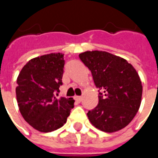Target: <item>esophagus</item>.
<instances>
[{
	"mask_svg": "<svg viewBox=\"0 0 158 158\" xmlns=\"http://www.w3.org/2000/svg\"><path fill=\"white\" fill-rule=\"evenodd\" d=\"M74 100H75L77 102H80L82 101V96H75Z\"/></svg>",
	"mask_w": 158,
	"mask_h": 158,
	"instance_id": "1",
	"label": "esophagus"
}]
</instances>
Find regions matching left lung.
<instances>
[{"label":"left lung","instance_id":"obj_1","mask_svg":"<svg viewBox=\"0 0 158 158\" xmlns=\"http://www.w3.org/2000/svg\"><path fill=\"white\" fill-rule=\"evenodd\" d=\"M79 56L99 89L98 105L88 112L89 120L104 132L123 129L140 106L142 85L139 74L125 59L106 52H85Z\"/></svg>","mask_w":158,"mask_h":158}]
</instances>
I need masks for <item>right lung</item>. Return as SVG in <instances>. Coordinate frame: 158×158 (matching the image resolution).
<instances>
[{
  "label": "right lung",
  "mask_w": 158,
  "mask_h": 158,
  "mask_svg": "<svg viewBox=\"0 0 158 158\" xmlns=\"http://www.w3.org/2000/svg\"><path fill=\"white\" fill-rule=\"evenodd\" d=\"M64 64L62 53L40 56L27 62L17 79L19 111L26 122L40 132L61 128L73 108V98L56 99Z\"/></svg>",
  "instance_id": "1"
}]
</instances>
